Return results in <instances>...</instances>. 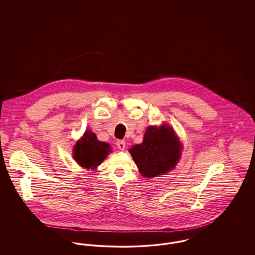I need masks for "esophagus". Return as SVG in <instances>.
I'll use <instances>...</instances> for the list:
<instances>
[{
  "label": "esophagus",
  "instance_id": "34e87169",
  "mask_svg": "<svg viewBox=\"0 0 255 255\" xmlns=\"http://www.w3.org/2000/svg\"><path fill=\"white\" fill-rule=\"evenodd\" d=\"M117 145L121 150H124L125 149V141L124 140H118Z\"/></svg>",
  "mask_w": 255,
  "mask_h": 255
}]
</instances>
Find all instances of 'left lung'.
Listing matches in <instances>:
<instances>
[{"mask_svg": "<svg viewBox=\"0 0 255 255\" xmlns=\"http://www.w3.org/2000/svg\"><path fill=\"white\" fill-rule=\"evenodd\" d=\"M182 143L167 124L149 126L143 141L130 150L139 173L145 178L158 177L173 169L181 158Z\"/></svg>", "mask_w": 255, "mask_h": 255, "instance_id": "1", "label": "left lung"}]
</instances>
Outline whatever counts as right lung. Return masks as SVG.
<instances>
[{
  "label": "right lung",
  "mask_w": 255,
  "mask_h": 255,
  "mask_svg": "<svg viewBox=\"0 0 255 255\" xmlns=\"http://www.w3.org/2000/svg\"><path fill=\"white\" fill-rule=\"evenodd\" d=\"M112 151L111 146L97 139L96 133L86 131L73 147V158L87 169H96Z\"/></svg>",
  "instance_id": "1"
}]
</instances>
